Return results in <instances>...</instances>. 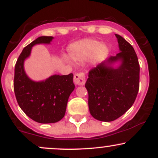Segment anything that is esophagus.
<instances>
[{"label": "esophagus", "instance_id": "34e87169", "mask_svg": "<svg viewBox=\"0 0 158 158\" xmlns=\"http://www.w3.org/2000/svg\"><path fill=\"white\" fill-rule=\"evenodd\" d=\"M74 83L78 85H84L85 83V75L84 73H76L73 79Z\"/></svg>", "mask_w": 158, "mask_h": 158}]
</instances>
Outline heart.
<instances>
[{
	"instance_id": "1",
	"label": "heart",
	"mask_w": 158,
	"mask_h": 158,
	"mask_svg": "<svg viewBox=\"0 0 158 158\" xmlns=\"http://www.w3.org/2000/svg\"><path fill=\"white\" fill-rule=\"evenodd\" d=\"M109 49L106 44L94 39H82L74 42L69 46L68 55L71 60L77 63L84 62L92 56L100 58L108 54ZM64 60L70 63L68 56H64Z\"/></svg>"
}]
</instances>
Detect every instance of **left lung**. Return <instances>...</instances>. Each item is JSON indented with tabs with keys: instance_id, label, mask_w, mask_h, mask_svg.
<instances>
[{
	"instance_id": "1",
	"label": "left lung",
	"mask_w": 158,
	"mask_h": 158,
	"mask_svg": "<svg viewBox=\"0 0 158 158\" xmlns=\"http://www.w3.org/2000/svg\"><path fill=\"white\" fill-rule=\"evenodd\" d=\"M119 52L89 71L85 88L88 107L94 118L110 122L123 115L135 102L139 85V64L137 54L122 36L115 34ZM121 61L117 68L112 66Z\"/></svg>"
}]
</instances>
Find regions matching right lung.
I'll return each mask as SVG.
<instances>
[{"instance_id":"1","label":"right lung","mask_w":158,"mask_h":158,"mask_svg":"<svg viewBox=\"0 0 158 158\" xmlns=\"http://www.w3.org/2000/svg\"><path fill=\"white\" fill-rule=\"evenodd\" d=\"M52 36H41L23 48L15 67L14 91L20 108L32 120L54 123L64 117L70 94L73 91V73L53 75L40 81L32 80L25 73L23 63L35 44H50Z\"/></svg>"}]
</instances>
